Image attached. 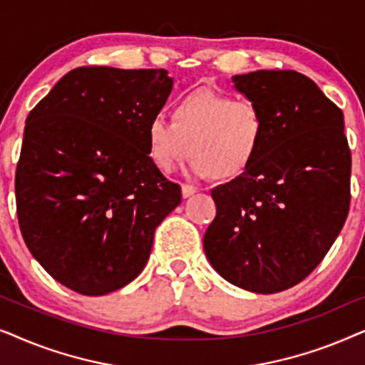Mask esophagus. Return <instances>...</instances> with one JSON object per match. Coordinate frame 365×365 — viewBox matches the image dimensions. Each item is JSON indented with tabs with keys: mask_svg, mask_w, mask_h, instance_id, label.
I'll list each match as a JSON object with an SVG mask.
<instances>
[{
	"mask_svg": "<svg viewBox=\"0 0 365 365\" xmlns=\"http://www.w3.org/2000/svg\"><path fill=\"white\" fill-rule=\"evenodd\" d=\"M181 191H182V197H189V196H192L194 192H197V187L191 186V184H182Z\"/></svg>",
	"mask_w": 365,
	"mask_h": 365,
	"instance_id": "obj_1",
	"label": "esophagus"
}]
</instances>
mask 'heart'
I'll list each match as a JSON object with an SVG mask.
<instances>
[{
    "label": "heart",
    "instance_id": "heart-1",
    "mask_svg": "<svg viewBox=\"0 0 365 365\" xmlns=\"http://www.w3.org/2000/svg\"><path fill=\"white\" fill-rule=\"evenodd\" d=\"M171 121L153 118L146 126L154 166L173 173L194 154L192 171L216 179L239 178L261 153L267 124L252 99L197 89L173 104Z\"/></svg>",
    "mask_w": 365,
    "mask_h": 365
}]
</instances>
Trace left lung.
Returning <instances> with one entry per match:
<instances>
[{
	"instance_id": "obj_1",
	"label": "left lung",
	"mask_w": 365,
	"mask_h": 365,
	"mask_svg": "<svg viewBox=\"0 0 365 365\" xmlns=\"http://www.w3.org/2000/svg\"><path fill=\"white\" fill-rule=\"evenodd\" d=\"M232 81L262 109L267 131L251 168L211 191L216 217L204 251L234 286L281 292L319 266L347 219L352 159L344 114L291 69Z\"/></svg>"
}]
</instances>
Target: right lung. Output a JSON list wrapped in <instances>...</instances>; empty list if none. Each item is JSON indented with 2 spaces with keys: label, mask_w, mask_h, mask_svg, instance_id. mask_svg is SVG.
<instances>
[{
  "label": "right lung",
  "mask_w": 365,
  "mask_h": 365,
  "mask_svg": "<svg viewBox=\"0 0 365 365\" xmlns=\"http://www.w3.org/2000/svg\"><path fill=\"white\" fill-rule=\"evenodd\" d=\"M173 89L166 69L83 66L31 109L14 176L19 229L49 276L83 296L136 279L181 202L148 153Z\"/></svg>",
  "instance_id": "right-lung-1"
}]
</instances>
